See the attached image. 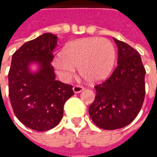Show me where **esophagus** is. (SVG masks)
Here are the masks:
<instances>
[{
  "mask_svg": "<svg viewBox=\"0 0 157 157\" xmlns=\"http://www.w3.org/2000/svg\"><path fill=\"white\" fill-rule=\"evenodd\" d=\"M83 90H84V86H82L75 85L73 86V91H74L75 93H79V92H81Z\"/></svg>",
  "mask_w": 157,
  "mask_h": 157,
  "instance_id": "obj_1",
  "label": "esophagus"
}]
</instances>
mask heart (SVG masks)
<instances>
[{
	"mask_svg": "<svg viewBox=\"0 0 157 157\" xmlns=\"http://www.w3.org/2000/svg\"><path fill=\"white\" fill-rule=\"evenodd\" d=\"M116 53L109 39L86 38L71 42L54 59L56 72L64 81H70L79 66L80 73L87 81L98 82L105 79L112 71Z\"/></svg>",
	"mask_w": 157,
	"mask_h": 157,
	"instance_id": "heart-1",
	"label": "heart"
}]
</instances>
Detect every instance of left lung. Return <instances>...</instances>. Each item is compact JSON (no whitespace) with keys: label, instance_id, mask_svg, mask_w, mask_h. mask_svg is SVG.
I'll list each match as a JSON object with an SVG mask.
<instances>
[{"label":"left lung","instance_id":"left-lung-1","mask_svg":"<svg viewBox=\"0 0 157 157\" xmlns=\"http://www.w3.org/2000/svg\"><path fill=\"white\" fill-rule=\"evenodd\" d=\"M118 65L105 82L95 86L96 97L89 114L99 128L108 130L129 124L138 115L145 94V70L137 50L113 38Z\"/></svg>","mask_w":157,"mask_h":157}]
</instances>
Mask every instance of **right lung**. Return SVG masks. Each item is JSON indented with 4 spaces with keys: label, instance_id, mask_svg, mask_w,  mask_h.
I'll list each match as a JSON object with an SVG mask.
<instances>
[{
    "label": "right lung",
    "instance_id": "add662e5",
    "mask_svg": "<svg viewBox=\"0 0 157 157\" xmlns=\"http://www.w3.org/2000/svg\"><path fill=\"white\" fill-rule=\"evenodd\" d=\"M57 36L47 33L25 43L12 55L8 73L9 98L17 118L36 131L49 130L61 120L65 102L74 92L71 85L55 80L51 62ZM39 64L33 73L29 65Z\"/></svg>",
    "mask_w": 157,
    "mask_h": 157
}]
</instances>
